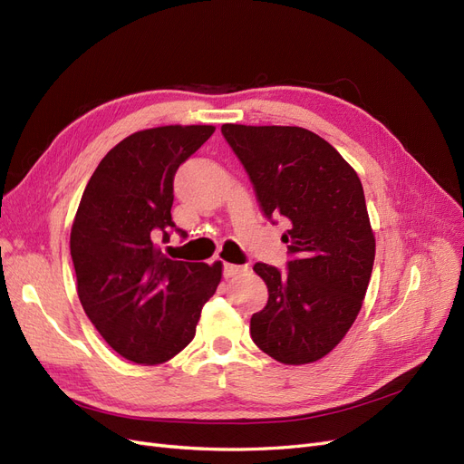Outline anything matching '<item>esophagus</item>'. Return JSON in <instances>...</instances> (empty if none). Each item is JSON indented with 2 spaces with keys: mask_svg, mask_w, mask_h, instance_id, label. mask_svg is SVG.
Wrapping results in <instances>:
<instances>
[{
  "mask_svg": "<svg viewBox=\"0 0 464 464\" xmlns=\"http://www.w3.org/2000/svg\"><path fill=\"white\" fill-rule=\"evenodd\" d=\"M246 270H247V265H232V263L222 265V275H225V278L237 276V275L246 273Z\"/></svg>",
  "mask_w": 464,
  "mask_h": 464,
  "instance_id": "esophagus-1",
  "label": "esophagus"
}]
</instances>
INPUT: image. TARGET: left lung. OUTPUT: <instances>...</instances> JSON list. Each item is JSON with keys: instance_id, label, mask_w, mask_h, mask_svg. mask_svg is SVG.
<instances>
[{"instance_id": "left-lung-1", "label": "left lung", "mask_w": 464, "mask_h": 464, "mask_svg": "<svg viewBox=\"0 0 464 464\" xmlns=\"http://www.w3.org/2000/svg\"><path fill=\"white\" fill-rule=\"evenodd\" d=\"M263 215L284 218L285 270L255 263L268 301L251 316V338L284 364L323 359L361 311L374 265L362 184L326 140L299 126L222 124Z\"/></svg>"}]
</instances>
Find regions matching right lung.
<instances>
[{"instance_id":"add662e5","label":"right lung","mask_w":464,"mask_h":464,"mask_svg":"<svg viewBox=\"0 0 464 464\" xmlns=\"http://www.w3.org/2000/svg\"><path fill=\"white\" fill-rule=\"evenodd\" d=\"M215 126H159L124 138L93 170L71 230L80 303L102 338L140 364L172 359L194 340L222 265L174 261L155 239L182 237L170 217L174 174Z\"/></svg>"}]
</instances>
